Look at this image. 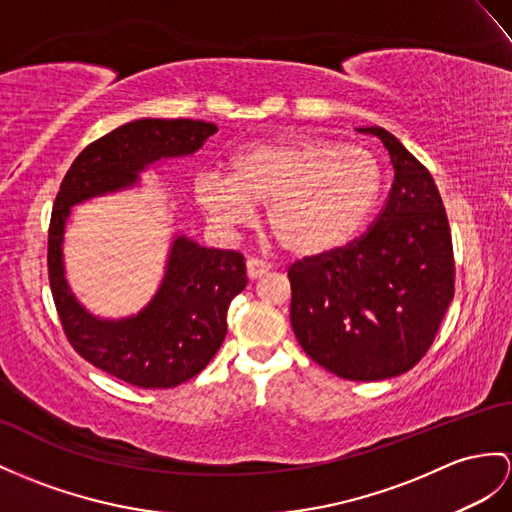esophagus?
<instances>
[{"instance_id": "34e87169", "label": "esophagus", "mask_w": 512, "mask_h": 512, "mask_svg": "<svg viewBox=\"0 0 512 512\" xmlns=\"http://www.w3.org/2000/svg\"><path fill=\"white\" fill-rule=\"evenodd\" d=\"M247 278L249 280H256V278H263L265 273L271 269V265H267L265 260H258V258H247Z\"/></svg>"}]
</instances>
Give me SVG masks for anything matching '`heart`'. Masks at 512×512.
<instances>
[{"label":"heart","instance_id":"1","mask_svg":"<svg viewBox=\"0 0 512 512\" xmlns=\"http://www.w3.org/2000/svg\"><path fill=\"white\" fill-rule=\"evenodd\" d=\"M382 191L376 156L360 147L297 136L252 143L230 158V171L195 176V199L221 230L252 223L265 204V223L282 249L321 256L363 230Z\"/></svg>","mask_w":512,"mask_h":512}]
</instances>
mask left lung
I'll return each mask as SVG.
<instances>
[{
    "label": "left lung",
    "mask_w": 512,
    "mask_h": 512,
    "mask_svg": "<svg viewBox=\"0 0 512 512\" xmlns=\"http://www.w3.org/2000/svg\"><path fill=\"white\" fill-rule=\"evenodd\" d=\"M389 199L367 234L289 269L299 345L339 378L376 382L413 369L454 299L450 223L430 171L384 128Z\"/></svg>",
    "instance_id": "8db88e82"
}]
</instances>
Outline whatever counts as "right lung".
Wrapping results in <instances>:
<instances>
[{"mask_svg": "<svg viewBox=\"0 0 512 512\" xmlns=\"http://www.w3.org/2000/svg\"><path fill=\"white\" fill-rule=\"evenodd\" d=\"M215 123L136 119L97 139L73 160L49 223V286L69 343L97 369L141 389H171L202 371L228 332V308L245 284L239 252L202 247L184 234L171 241L165 276L139 313L102 319L89 313L67 282L65 243L71 208L132 189L156 162L195 154Z\"/></svg>", "mask_w": 512, "mask_h": 512, "instance_id": "right-lung-1", "label": "right lung"}]
</instances>
